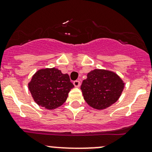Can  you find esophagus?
<instances>
[{
  "label": "esophagus",
  "mask_w": 152,
  "mask_h": 152,
  "mask_svg": "<svg viewBox=\"0 0 152 152\" xmlns=\"http://www.w3.org/2000/svg\"><path fill=\"white\" fill-rule=\"evenodd\" d=\"M73 84H74V86L76 87H79L81 85V82H80V81L76 80V81H73Z\"/></svg>",
  "instance_id": "obj_1"
}]
</instances>
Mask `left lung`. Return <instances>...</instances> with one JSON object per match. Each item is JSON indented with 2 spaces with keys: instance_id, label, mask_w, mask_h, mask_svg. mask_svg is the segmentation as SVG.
Segmentation results:
<instances>
[{
  "instance_id": "left-lung-1",
  "label": "left lung",
  "mask_w": 152,
  "mask_h": 152,
  "mask_svg": "<svg viewBox=\"0 0 152 152\" xmlns=\"http://www.w3.org/2000/svg\"><path fill=\"white\" fill-rule=\"evenodd\" d=\"M124 87V83L116 73L95 69L88 73L81 89L87 104L95 109L101 110L116 103Z\"/></svg>"
}]
</instances>
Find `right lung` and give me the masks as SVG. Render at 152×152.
<instances>
[{"mask_svg": "<svg viewBox=\"0 0 152 152\" xmlns=\"http://www.w3.org/2000/svg\"><path fill=\"white\" fill-rule=\"evenodd\" d=\"M73 87L68 74L55 68L38 70L28 84L35 102L49 110L63 105Z\"/></svg>", "mask_w": 152, "mask_h": 152, "instance_id": "right-lung-1", "label": "right lung"}]
</instances>
